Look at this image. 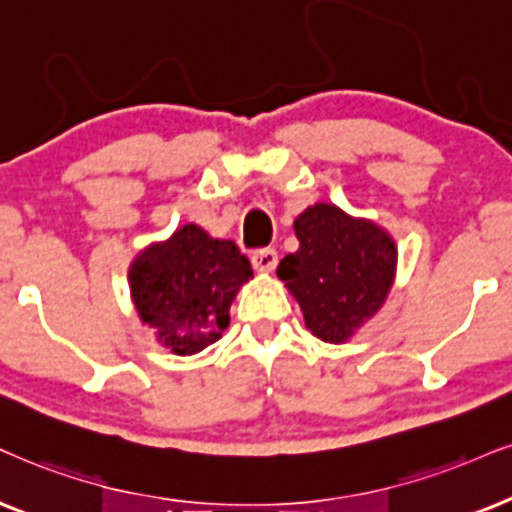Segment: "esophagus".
Instances as JSON below:
<instances>
[{"label":"esophagus","instance_id":"obj_1","mask_svg":"<svg viewBox=\"0 0 512 512\" xmlns=\"http://www.w3.org/2000/svg\"><path fill=\"white\" fill-rule=\"evenodd\" d=\"M251 263L258 273H273L277 266V251L275 249H258L251 254Z\"/></svg>","mask_w":512,"mask_h":512}]
</instances>
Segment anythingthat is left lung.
I'll list each match as a JSON object with an SVG mask.
<instances>
[{"label":"left lung","mask_w":512,"mask_h":512,"mask_svg":"<svg viewBox=\"0 0 512 512\" xmlns=\"http://www.w3.org/2000/svg\"><path fill=\"white\" fill-rule=\"evenodd\" d=\"M299 249L277 266L304 313V323L327 344H344L375 318L396 280L399 249L384 227L339 206H308L294 220Z\"/></svg>","instance_id":"8db88e82"}]
</instances>
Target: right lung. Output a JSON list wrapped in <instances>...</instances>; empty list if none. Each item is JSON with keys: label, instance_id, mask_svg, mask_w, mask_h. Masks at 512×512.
Here are the masks:
<instances>
[{"label": "right lung", "instance_id": "add662e5", "mask_svg": "<svg viewBox=\"0 0 512 512\" xmlns=\"http://www.w3.org/2000/svg\"><path fill=\"white\" fill-rule=\"evenodd\" d=\"M251 263L232 239L187 223L132 258L128 285L142 325L178 356H192L223 337L230 306L249 282Z\"/></svg>", "mask_w": 512, "mask_h": 512}]
</instances>
